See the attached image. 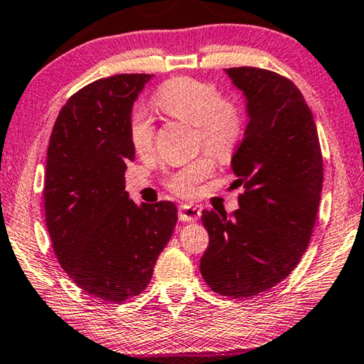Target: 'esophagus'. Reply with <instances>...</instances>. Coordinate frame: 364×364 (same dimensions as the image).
Segmentation results:
<instances>
[{
    "label": "esophagus",
    "mask_w": 364,
    "mask_h": 364,
    "mask_svg": "<svg viewBox=\"0 0 364 364\" xmlns=\"http://www.w3.org/2000/svg\"><path fill=\"white\" fill-rule=\"evenodd\" d=\"M200 217V210L198 207L189 205V204H181L180 205V220L183 222H198Z\"/></svg>",
    "instance_id": "esophagus-1"
}]
</instances>
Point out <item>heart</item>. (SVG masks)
Returning a JSON list of instances; mask_svg holds the SVG:
<instances>
[{"label": "heart", "instance_id": "heart-1", "mask_svg": "<svg viewBox=\"0 0 364 364\" xmlns=\"http://www.w3.org/2000/svg\"><path fill=\"white\" fill-rule=\"evenodd\" d=\"M155 108L173 119L196 126V142L213 157L227 159L235 151L245 129L243 108L233 99H223L215 85L194 77L166 80L154 97ZM131 144L139 155L154 151L155 126L144 112H136L129 126ZM213 171L209 155L173 171L166 180L173 193L193 196L198 184Z\"/></svg>", "mask_w": 364, "mask_h": 364}]
</instances>
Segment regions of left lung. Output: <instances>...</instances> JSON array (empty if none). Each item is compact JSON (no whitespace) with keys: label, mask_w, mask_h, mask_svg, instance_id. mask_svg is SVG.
I'll use <instances>...</instances> for the list:
<instances>
[{"label":"left lung","mask_w":364,"mask_h":364,"mask_svg":"<svg viewBox=\"0 0 364 364\" xmlns=\"http://www.w3.org/2000/svg\"><path fill=\"white\" fill-rule=\"evenodd\" d=\"M246 97L247 126L232 157L243 184L232 217L203 212L209 247L200 274L223 296H256L296 267L319 209L322 155L313 113L290 79L259 68L225 69Z\"/></svg>","instance_id":"8db88e82"}]
</instances>
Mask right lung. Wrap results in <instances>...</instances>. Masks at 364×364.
<instances>
[{
    "mask_svg": "<svg viewBox=\"0 0 364 364\" xmlns=\"http://www.w3.org/2000/svg\"><path fill=\"white\" fill-rule=\"evenodd\" d=\"M154 74H117L76 92L55 121L45 173V218L61 267L109 303L139 295L178 220L170 200L137 205L124 191L134 160L132 105Z\"/></svg>",
    "mask_w": 364,
    "mask_h": 364,
    "instance_id": "1",
    "label": "right lung"
}]
</instances>
